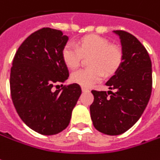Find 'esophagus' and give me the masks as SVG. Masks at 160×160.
<instances>
[{"label":"esophagus","mask_w":160,"mask_h":160,"mask_svg":"<svg viewBox=\"0 0 160 160\" xmlns=\"http://www.w3.org/2000/svg\"><path fill=\"white\" fill-rule=\"evenodd\" d=\"M82 92H89V89H88V88L83 87V86H82Z\"/></svg>","instance_id":"obj_1"}]
</instances>
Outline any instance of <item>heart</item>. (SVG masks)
<instances>
[{
	"label": "heart",
	"instance_id": "obj_1",
	"mask_svg": "<svg viewBox=\"0 0 160 160\" xmlns=\"http://www.w3.org/2000/svg\"><path fill=\"white\" fill-rule=\"evenodd\" d=\"M82 56H90L88 60L90 68L73 73L71 80L83 87H90L100 81L104 73L107 76L113 75L122 62V50L114 45H110L108 39L95 34L81 38L77 47L67 44L62 48L63 62L70 69L79 67Z\"/></svg>",
	"mask_w": 160,
	"mask_h": 160
}]
</instances>
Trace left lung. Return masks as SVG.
<instances>
[{"label":"left lung","instance_id":"obj_1","mask_svg":"<svg viewBox=\"0 0 160 160\" xmlns=\"http://www.w3.org/2000/svg\"><path fill=\"white\" fill-rule=\"evenodd\" d=\"M113 32L121 39L122 62L106 84L116 92L93 90L94 100L90 107L93 126L109 136L126 132L138 122L152 88V61L147 50L132 34L124 31Z\"/></svg>","mask_w":160,"mask_h":160}]
</instances>
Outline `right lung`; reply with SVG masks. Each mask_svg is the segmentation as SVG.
Instances as JSON below:
<instances>
[{
  "label": "right lung",
  "instance_id": "1",
  "mask_svg": "<svg viewBox=\"0 0 160 160\" xmlns=\"http://www.w3.org/2000/svg\"><path fill=\"white\" fill-rule=\"evenodd\" d=\"M68 39L62 31L42 28L22 43L13 60L9 80L13 104L22 122L41 135H56L68 126L82 93L78 83L53 90L68 78L62 58Z\"/></svg>",
  "mask_w": 160,
  "mask_h": 160
}]
</instances>
